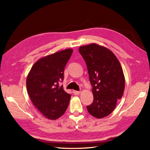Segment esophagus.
<instances>
[{"label":"esophagus","instance_id":"34e87169","mask_svg":"<svg viewBox=\"0 0 150 150\" xmlns=\"http://www.w3.org/2000/svg\"><path fill=\"white\" fill-rule=\"evenodd\" d=\"M73 93H74V94H75V95H78V94H79L81 93V91H78L74 90V91H73Z\"/></svg>","mask_w":150,"mask_h":150}]
</instances>
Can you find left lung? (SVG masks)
Here are the masks:
<instances>
[{
	"mask_svg": "<svg viewBox=\"0 0 150 150\" xmlns=\"http://www.w3.org/2000/svg\"><path fill=\"white\" fill-rule=\"evenodd\" d=\"M79 51L87 66L94 96L87 110L93 116L103 118L111 114L122 96L123 71L114 53L105 47L93 43L81 46Z\"/></svg>",
	"mask_w": 150,
	"mask_h": 150,
	"instance_id": "obj_1",
	"label": "left lung"
}]
</instances>
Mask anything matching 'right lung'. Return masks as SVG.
Returning a JSON list of instances; mask_svg holds the SVG:
<instances>
[{
  "mask_svg": "<svg viewBox=\"0 0 150 150\" xmlns=\"http://www.w3.org/2000/svg\"><path fill=\"white\" fill-rule=\"evenodd\" d=\"M73 50L67 49L43 57L32 67L26 80L27 90L35 107L46 118L55 120L64 115L71 94L59 83Z\"/></svg>",
  "mask_w": 150,
  "mask_h": 150,
  "instance_id": "1",
  "label": "right lung"
}]
</instances>
